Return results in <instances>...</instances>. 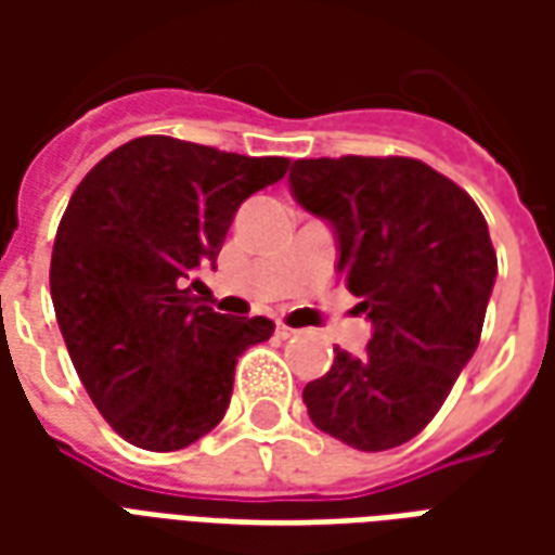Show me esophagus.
<instances>
[{
  "instance_id": "1",
  "label": "esophagus",
  "mask_w": 555,
  "mask_h": 555,
  "mask_svg": "<svg viewBox=\"0 0 555 555\" xmlns=\"http://www.w3.org/2000/svg\"><path fill=\"white\" fill-rule=\"evenodd\" d=\"M276 336H279V338H291V336H297V330H291V326L279 324V326H276Z\"/></svg>"
}]
</instances>
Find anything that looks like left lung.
Segmentation results:
<instances>
[{
	"instance_id": "obj_1",
	"label": "left lung",
	"mask_w": 555,
	"mask_h": 555,
	"mask_svg": "<svg viewBox=\"0 0 555 555\" xmlns=\"http://www.w3.org/2000/svg\"><path fill=\"white\" fill-rule=\"evenodd\" d=\"M288 181L333 225L338 276L372 321L369 348H336L306 384L309 418L360 452L396 449L437 416L476 353L496 282L488 222L422 159H297Z\"/></svg>"
}]
</instances>
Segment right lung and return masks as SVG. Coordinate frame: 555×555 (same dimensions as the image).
<instances>
[{
	"label": "right lung",
	"instance_id": "1",
	"mask_svg": "<svg viewBox=\"0 0 555 555\" xmlns=\"http://www.w3.org/2000/svg\"><path fill=\"white\" fill-rule=\"evenodd\" d=\"M288 163L139 137L70 195L50 261L55 321L127 442L175 452L205 437L229 410L237 357L273 336V321L214 312L186 285L217 264L237 207Z\"/></svg>",
	"mask_w": 555,
	"mask_h": 555
}]
</instances>
